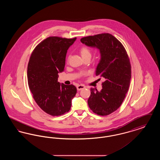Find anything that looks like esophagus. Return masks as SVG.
<instances>
[{"instance_id": "34e87169", "label": "esophagus", "mask_w": 160, "mask_h": 160, "mask_svg": "<svg viewBox=\"0 0 160 160\" xmlns=\"http://www.w3.org/2000/svg\"><path fill=\"white\" fill-rule=\"evenodd\" d=\"M84 88H85V86L83 84H79L77 86V89L78 91H80L82 89H83Z\"/></svg>"}]
</instances>
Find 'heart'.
<instances>
[{
	"mask_svg": "<svg viewBox=\"0 0 160 160\" xmlns=\"http://www.w3.org/2000/svg\"><path fill=\"white\" fill-rule=\"evenodd\" d=\"M80 52L81 56L83 58L88 57V56L91 57V52L90 49L86 46H83L80 48Z\"/></svg>",
	"mask_w": 160,
	"mask_h": 160,
	"instance_id": "b5f03b06",
	"label": "heart"
}]
</instances>
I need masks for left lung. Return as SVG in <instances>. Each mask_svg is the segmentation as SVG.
Here are the masks:
<instances>
[{
    "label": "left lung",
    "mask_w": 160,
    "mask_h": 160,
    "mask_svg": "<svg viewBox=\"0 0 160 160\" xmlns=\"http://www.w3.org/2000/svg\"><path fill=\"white\" fill-rule=\"evenodd\" d=\"M80 41L99 50L101 59L95 74L104 80L101 91L91 89L89 107L100 116L111 114L121 106L129 89L131 68L128 56L121 42L110 33L83 37Z\"/></svg>",
    "instance_id": "1"
}]
</instances>
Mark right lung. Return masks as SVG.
I'll use <instances>...</instances> for the list:
<instances>
[{
    "instance_id": "right-lung-1",
    "label": "right lung",
    "mask_w": 160,
    "mask_h": 160,
    "mask_svg": "<svg viewBox=\"0 0 160 160\" xmlns=\"http://www.w3.org/2000/svg\"><path fill=\"white\" fill-rule=\"evenodd\" d=\"M76 40L50 37L33 50L28 66V81L35 102L44 112L60 116L69 111L77 93L75 86L58 82L69 47Z\"/></svg>"
}]
</instances>
